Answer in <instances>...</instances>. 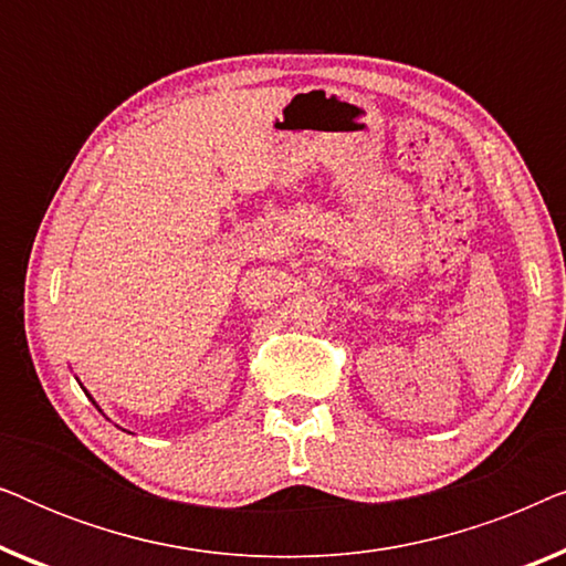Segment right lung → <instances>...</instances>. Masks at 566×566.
<instances>
[{"label":"right lung","instance_id":"obj_1","mask_svg":"<svg viewBox=\"0 0 566 566\" xmlns=\"http://www.w3.org/2000/svg\"><path fill=\"white\" fill-rule=\"evenodd\" d=\"M80 386H82V384H80ZM82 389H84V386H82ZM84 394H87V397H90V399H92V394H90V391H87V389H84ZM92 405H95V407H97V409H99V405H97V401H95V399H92ZM99 412H103V409H99ZM103 415H105V412H103Z\"/></svg>","mask_w":566,"mask_h":566}]
</instances>
